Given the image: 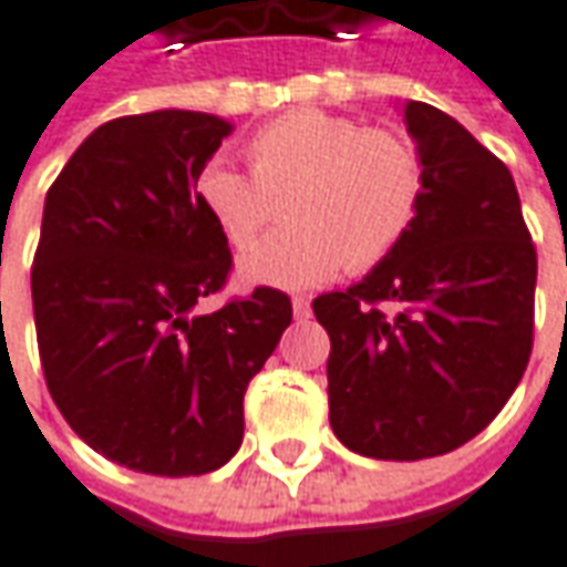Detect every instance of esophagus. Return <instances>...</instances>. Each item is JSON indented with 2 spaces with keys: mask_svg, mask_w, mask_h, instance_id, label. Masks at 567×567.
Returning a JSON list of instances; mask_svg holds the SVG:
<instances>
[{
  "mask_svg": "<svg viewBox=\"0 0 567 567\" xmlns=\"http://www.w3.org/2000/svg\"><path fill=\"white\" fill-rule=\"evenodd\" d=\"M291 308H295V317H298V320L310 317V301L305 295H295V298H291Z\"/></svg>",
  "mask_w": 567,
  "mask_h": 567,
  "instance_id": "1",
  "label": "esophagus"
}]
</instances>
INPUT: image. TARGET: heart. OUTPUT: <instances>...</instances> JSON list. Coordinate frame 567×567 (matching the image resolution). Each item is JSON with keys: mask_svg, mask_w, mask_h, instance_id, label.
Segmentation results:
<instances>
[{"mask_svg": "<svg viewBox=\"0 0 567 567\" xmlns=\"http://www.w3.org/2000/svg\"><path fill=\"white\" fill-rule=\"evenodd\" d=\"M250 174L209 161L196 174V203L221 237L247 250L285 203V228L240 259L247 282L310 288L342 269L381 266L412 231L425 164L415 142L352 116L291 111L259 126L244 145Z\"/></svg>", "mask_w": 567, "mask_h": 567, "instance_id": "1", "label": "heart"}]
</instances>
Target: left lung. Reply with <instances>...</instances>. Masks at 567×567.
Listing matches in <instances>:
<instances>
[{"instance_id":"8db88e82","label":"left lung","mask_w":567,"mask_h":567,"mask_svg":"<svg viewBox=\"0 0 567 567\" xmlns=\"http://www.w3.org/2000/svg\"><path fill=\"white\" fill-rule=\"evenodd\" d=\"M406 126L425 164L412 231L361 282L313 298L330 336V425L374 460L476 437L533 352L536 247L505 161L422 101L406 104Z\"/></svg>"}]
</instances>
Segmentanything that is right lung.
<instances>
[{
  "mask_svg": "<svg viewBox=\"0 0 567 567\" xmlns=\"http://www.w3.org/2000/svg\"><path fill=\"white\" fill-rule=\"evenodd\" d=\"M231 123L193 111L97 126L47 189L31 301L43 381L91 451L152 476H203L244 437V393L291 323L259 285L212 313L231 250L196 174Z\"/></svg>",
  "mask_w": 567,
  "mask_h": 567,
  "instance_id": "right-lung-1",
  "label": "right lung"
}]
</instances>
